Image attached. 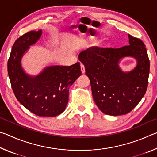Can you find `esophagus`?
<instances>
[{
    "instance_id": "1",
    "label": "esophagus",
    "mask_w": 157,
    "mask_h": 157,
    "mask_svg": "<svg viewBox=\"0 0 157 157\" xmlns=\"http://www.w3.org/2000/svg\"><path fill=\"white\" fill-rule=\"evenodd\" d=\"M80 68H81V71H82V73L84 74L85 73V67L83 64H81L80 65Z\"/></svg>"
}]
</instances>
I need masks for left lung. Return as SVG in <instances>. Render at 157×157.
Returning <instances> with one entry per match:
<instances>
[{"instance_id":"8db88e82","label":"left lung","mask_w":157,"mask_h":157,"mask_svg":"<svg viewBox=\"0 0 157 157\" xmlns=\"http://www.w3.org/2000/svg\"><path fill=\"white\" fill-rule=\"evenodd\" d=\"M129 45L119 48L91 47L79 55L91 82L92 95L99 109L107 115L121 116L139 104L147 88L150 60L145 44L128 35ZM137 60V66L124 72L119 63L124 57Z\"/></svg>"}]
</instances>
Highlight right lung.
Returning a JSON list of instances; mask_svg holds the SVG:
<instances>
[{
    "label": "right lung",
    "instance_id": "add662e5",
    "mask_svg": "<svg viewBox=\"0 0 157 157\" xmlns=\"http://www.w3.org/2000/svg\"><path fill=\"white\" fill-rule=\"evenodd\" d=\"M41 34V30L30 31L16 40L7 71L15 96L23 107L36 116L55 117L65 110L69 87L82 74L80 63L48 66L36 76L26 73L21 66V59Z\"/></svg>",
    "mask_w": 157,
    "mask_h": 157
}]
</instances>
